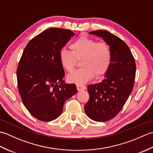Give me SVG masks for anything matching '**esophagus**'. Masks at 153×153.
<instances>
[{
	"instance_id": "esophagus-1",
	"label": "esophagus",
	"mask_w": 153,
	"mask_h": 153,
	"mask_svg": "<svg viewBox=\"0 0 153 153\" xmlns=\"http://www.w3.org/2000/svg\"><path fill=\"white\" fill-rule=\"evenodd\" d=\"M77 87V91H82V90H85L87 89L86 86L82 85V84H77L76 85Z\"/></svg>"
}]
</instances>
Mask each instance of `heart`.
Masks as SVG:
<instances>
[{
    "label": "heart",
    "mask_w": 153,
    "mask_h": 153,
    "mask_svg": "<svg viewBox=\"0 0 153 153\" xmlns=\"http://www.w3.org/2000/svg\"><path fill=\"white\" fill-rule=\"evenodd\" d=\"M71 51L62 50L60 61L62 66L69 73L74 71L78 61L82 68L70 75V82L82 84L105 75L111 64L112 53L105 42H99L93 39L81 36L70 45Z\"/></svg>",
    "instance_id": "obj_1"
}]
</instances>
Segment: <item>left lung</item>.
I'll use <instances>...</instances> for the list:
<instances>
[{
    "mask_svg": "<svg viewBox=\"0 0 153 153\" xmlns=\"http://www.w3.org/2000/svg\"><path fill=\"white\" fill-rule=\"evenodd\" d=\"M89 33L101 37L112 53L109 69L101 82L87 87L89 99L84 107L86 114L96 122L112 120L121 111L134 85L135 58L124 41L105 30Z\"/></svg>",
    "mask_w": 153,
    "mask_h": 153,
    "instance_id": "obj_1",
    "label": "left lung"
}]
</instances>
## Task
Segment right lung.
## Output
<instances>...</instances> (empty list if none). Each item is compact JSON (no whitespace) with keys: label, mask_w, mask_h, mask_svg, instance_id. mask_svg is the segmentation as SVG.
<instances>
[{"label":"right lung","mask_w":153,"mask_h":153,"mask_svg":"<svg viewBox=\"0 0 153 153\" xmlns=\"http://www.w3.org/2000/svg\"><path fill=\"white\" fill-rule=\"evenodd\" d=\"M74 35L70 30L48 29L29 42L19 60L16 71L19 93L29 112L41 121L57 118L65 101L77 91L75 84L64 83L59 57Z\"/></svg>","instance_id":"right-lung-1"}]
</instances>
